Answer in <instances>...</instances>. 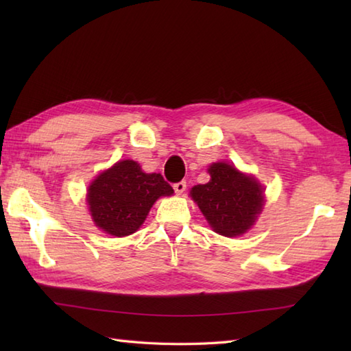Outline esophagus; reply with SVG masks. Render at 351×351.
I'll return each mask as SVG.
<instances>
[{
  "instance_id": "1",
  "label": "esophagus",
  "mask_w": 351,
  "mask_h": 351,
  "mask_svg": "<svg viewBox=\"0 0 351 351\" xmlns=\"http://www.w3.org/2000/svg\"><path fill=\"white\" fill-rule=\"evenodd\" d=\"M173 189H175V193H176V195H182V193L185 191V189H187V182H185V181L176 182V184L173 185Z\"/></svg>"
}]
</instances>
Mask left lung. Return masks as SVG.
Returning <instances> with one entry per match:
<instances>
[{"instance_id": "obj_1", "label": "left lung", "mask_w": 351, "mask_h": 351, "mask_svg": "<svg viewBox=\"0 0 351 351\" xmlns=\"http://www.w3.org/2000/svg\"><path fill=\"white\" fill-rule=\"evenodd\" d=\"M208 173L210 182L195 185L191 199L214 232L229 238L245 234L263 211V185L228 162L211 164Z\"/></svg>"}]
</instances>
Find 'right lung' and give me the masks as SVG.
Returning <instances> with one entry per match:
<instances>
[{"label":"right lung","instance_id":"right-lung-1","mask_svg":"<svg viewBox=\"0 0 351 351\" xmlns=\"http://www.w3.org/2000/svg\"><path fill=\"white\" fill-rule=\"evenodd\" d=\"M171 195L173 189L160 173H145L138 162L122 160L88 185L87 204L96 226L126 237L143 225L156 199Z\"/></svg>","mask_w":351,"mask_h":351}]
</instances>
